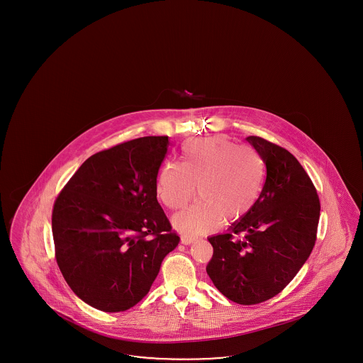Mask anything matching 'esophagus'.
<instances>
[{"instance_id":"esophagus-1","label":"esophagus","mask_w":363,"mask_h":363,"mask_svg":"<svg viewBox=\"0 0 363 363\" xmlns=\"http://www.w3.org/2000/svg\"><path fill=\"white\" fill-rule=\"evenodd\" d=\"M193 241H194V237H191V235H186V234H182V235H181V242H182L184 245H190Z\"/></svg>"}]
</instances>
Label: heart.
Listing matches in <instances>:
<instances>
[{
	"instance_id": "obj_1",
	"label": "heart",
	"mask_w": 363,
	"mask_h": 363,
	"mask_svg": "<svg viewBox=\"0 0 363 363\" xmlns=\"http://www.w3.org/2000/svg\"><path fill=\"white\" fill-rule=\"evenodd\" d=\"M264 162L252 147H238L223 136L190 138L181 147V164L166 162L157 174V199L172 211L194 204L174 216L186 235H199L225 222L245 218L264 185Z\"/></svg>"
}]
</instances>
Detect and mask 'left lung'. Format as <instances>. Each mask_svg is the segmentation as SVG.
Listing matches in <instances>:
<instances>
[{"label":"left lung","mask_w":363,"mask_h":363,"mask_svg":"<svg viewBox=\"0 0 363 363\" xmlns=\"http://www.w3.org/2000/svg\"><path fill=\"white\" fill-rule=\"evenodd\" d=\"M246 140L267 166L265 184L245 218L208 238L213 255L207 274L230 301L256 305L280 293L311 256L320 199L293 154L259 136Z\"/></svg>","instance_id":"left-lung-1"}]
</instances>
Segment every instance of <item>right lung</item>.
Listing matches in <instances>:
<instances>
[{
  "mask_svg": "<svg viewBox=\"0 0 363 363\" xmlns=\"http://www.w3.org/2000/svg\"><path fill=\"white\" fill-rule=\"evenodd\" d=\"M167 136L89 156L54 201L55 259L72 291L108 313L133 308L179 242L156 199Z\"/></svg>",
  "mask_w": 363,
  "mask_h": 363,
  "instance_id": "1",
  "label": "right lung"
}]
</instances>
